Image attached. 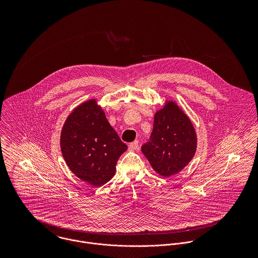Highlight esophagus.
Listing matches in <instances>:
<instances>
[{
  "label": "esophagus",
  "mask_w": 258,
  "mask_h": 258,
  "mask_svg": "<svg viewBox=\"0 0 258 258\" xmlns=\"http://www.w3.org/2000/svg\"><path fill=\"white\" fill-rule=\"evenodd\" d=\"M138 145H139V142L136 140V141H134V142L130 143L128 147H129V150H130V151H134V150H136V149L138 148Z\"/></svg>",
  "instance_id": "esophagus-1"
}]
</instances>
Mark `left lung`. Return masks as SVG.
<instances>
[{"label": "left lung", "instance_id": "obj_1", "mask_svg": "<svg viewBox=\"0 0 258 258\" xmlns=\"http://www.w3.org/2000/svg\"><path fill=\"white\" fill-rule=\"evenodd\" d=\"M141 150L154 171L165 178L179 173L190 162L197 150V134L176 102L166 101L156 112L150 140Z\"/></svg>", "mask_w": 258, "mask_h": 258}]
</instances>
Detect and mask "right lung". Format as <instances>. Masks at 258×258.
<instances>
[{
	"label": "right lung",
	"instance_id": "add662e5",
	"mask_svg": "<svg viewBox=\"0 0 258 258\" xmlns=\"http://www.w3.org/2000/svg\"><path fill=\"white\" fill-rule=\"evenodd\" d=\"M60 149L71 171L81 181L100 186L115 174L119 157L127 150L95 99L78 105L67 118Z\"/></svg>",
	"mask_w": 258,
	"mask_h": 258
}]
</instances>
